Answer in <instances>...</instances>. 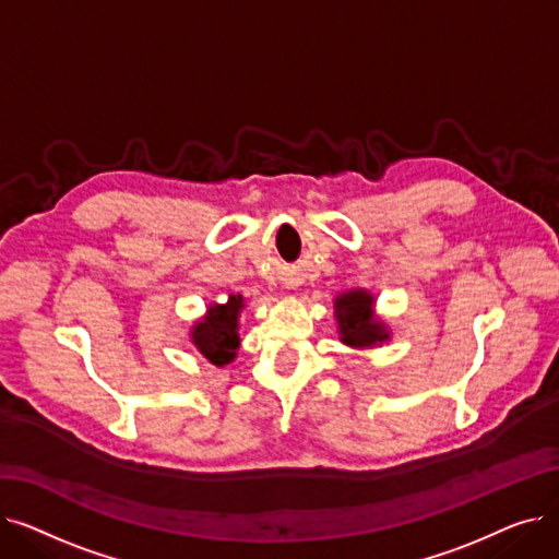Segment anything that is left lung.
I'll return each mask as SVG.
<instances>
[{
    "label": "left lung",
    "mask_w": 559,
    "mask_h": 559,
    "mask_svg": "<svg viewBox=\"0 0 559 559\" xmlns=\"http://www.w3.org/2000/svg\"><path fill=\"white\" fill-rule=\"evenodd\" d=\"M376 297L369 289H346L335 297V321L340 342L350 348H373L392 340L388 321L380 319L373 310Z\"/></svg>",
    "instance_id": "1"
}]
</instances>
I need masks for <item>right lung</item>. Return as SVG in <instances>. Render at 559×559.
Wrapping results in <instances>:
<instances>
[{"instance_id": "add662e5", "label": "right lung", "mask_w": 559, "mask_h": 559, "mask_svg": "<svg viewBox=\"0 0 559 559\" xmlns=\"http://www.w3.org/2000/svg\"><path fill=\"white\" fill-rule=\"evenodd\" d=\"M245 297L230 295L226 304H209L205 312L190 326V342L215 367L230 365L240 348V312Z\"/></svg>"}]
</instances>
